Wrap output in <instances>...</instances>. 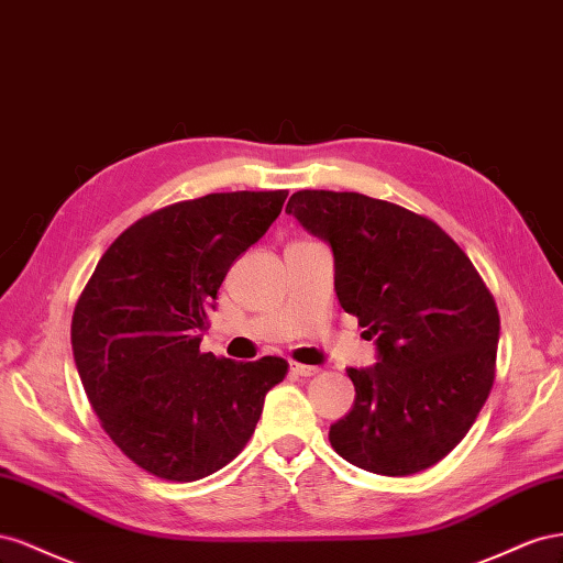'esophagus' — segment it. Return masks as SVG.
<instances>
[{
  "label": "esophagus",
  "mask_w": 563,
  "mask_h": 563,
  "mask_svg": "<svg viewBox=\"0 0 563 563\" xmlns=\"http://www.w3.org/2000/svg\"><path fill=\"white\" fill-rule=\"evenodd\" d=\"M290 371L299 377H313V375L320 373L316 365H303V363H290Z\"/></svg>",
  "instance_id": "obj_1"
}]
</instances>
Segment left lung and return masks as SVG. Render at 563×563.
Returning a JSON list of instances; mask_svg holds the SVG:
<instances>
[{
    "label": "left lung",
    "instance_id": "1",
    "mask_svg": "<svg viewBox=\"0 0 563 563\" xmlns=\"http://www.w3.org/2000/svg\"><path fill=\"white\" fill-rule=\"evenodd\" d=\"M332 247L334 292L377 344L330 443L356 467L410 476L464 439L495 379L500 316L439 223L363 192L297 190L285 207Z\"/></svg>",
    "mask_w": 563,
    "mask_h": 563
}]
</instances>
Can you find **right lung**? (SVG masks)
Returning <instances> with one entry per match:
<instances>
[{"mask_svg":"<svg viewBox=\"0 0 563 563\" xmlns=\"http://www.w3.org/2000/svg\"><path fill=\"white\" fill-rule=\"evenodd\" d=\"M287 190L210 192L132 223L73 313V356L101 427L141 470L198 481L243 451L287 361L202 353L233 262L278 219Z\"/></svg>","mask_w":563,"mask_h":563,"instance_id":"obj_1","label":"right lung"}]
</instances>
